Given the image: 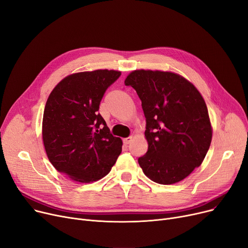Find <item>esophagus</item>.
<instances>
[{
	"mask_svg": "<svg viewBox=\"0 0 248 248\" xmlns=\"http://www.w3.org/2000/svg\"><path fill=\"white\" fill-rule=\"evenodd\" d=\"M132 137H128V138H126V139H124L123 140V141H124V145H128L129 144V142H131L132 141Z\"/></svg>",
	"mask_w": 248,
	"mask_h": 248,
	"instance_id": "obj_1",
	"label": "esophagus"
}]
</instances>
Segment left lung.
<instances>
[{
  "label": "left lung",
  "mask_w": 248,
  "mask_h": 248,
  "mask_svg": "<svg viewBox=\"0 0 248 248\" xmlns=\"http://www.w3.org/2000/svg\"><path fill=\"white\" fill-rule=\"evenodd\" d=\"M141 100L148 152L142 172L158 184H175L198 168L209 150L212 128L206 103L192 83L172 72L136 70L124 81Z\"/></svg>",
  "instance_id": "1"
}]
</instances>
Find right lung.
Returning a JSON list of instances; mask_svg holds the SVG:
<instances>
[{
    "label": "right lung",
    "instance_id": "right-lung-1",
    "mask_svg": "<svg viewBox=\"0 0 248 248\" xmlns=\"http://www.w3.org/2000/svg\"><path fill=\"white\" fill-rule=\"evenodd\" d=\"M120 71L94 70L65 77L50 93L43 114L42 137L48 159L70 179L90 183L107 176L122 153L98 112L107 89Z\"/></svg>",
    "mask_w": 248,
    "mask_h": 248
}]
</instances>
